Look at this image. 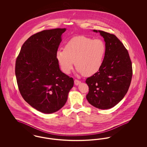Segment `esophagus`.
I'll return each instance as SVG.
<instances>
[{
	"instance_id": "esophagus-1",
	"label": "esophagus",
	"mask_w": 147,
	"mask_h": 147,
	"mask_svg": "<svg viewBox=\"0 0 147 147\" xmlns=\"http://www.w3.org/2000/svg\"><path fill=\"white\" fill-rule=\"evenodd\" d=\"M80 83H81V82L80 80H77V79H75L74 80V84H75L76 85H79Z\"/></svg>"
}]
</instances>
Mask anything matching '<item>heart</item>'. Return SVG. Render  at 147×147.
<instances>
[{"mask_svg": "<svg viewBox=\"0 0 147 147\" xmlns=\"http://www.w3.org/2000/svg\"><path fill=\"white\" fill-rule=\"evenodd\" d=\"M106 50L103 40L78 36L69 40L64 49H58L56 59L64 73H70L75 61L77 71L89 76L95 74L101 68Z\"/></svg>", "mask_w": 147, "mask_h": 147, "instance_id": "heart-1", "label": "heart"}]
</instances>
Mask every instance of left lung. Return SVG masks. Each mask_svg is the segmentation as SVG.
I'll return each instance as SVG.
<instances>
[{"instance_id":"1","label":"left lung","mask_w":147,"mask_h":147,"mask_svg":"<svg viewBox=\"0 0 147 147\" xmlns=\"http://www.w3.org/2000/svg\"><path fill=\"white\" fill-rule=\"evenodd\" d=\"M100 32L105 40L106 53L97 73L85 80L89 86L86 99L93 106L109 109L117 105L128 90L132 77V65L128 52L113 34Z\"/></svg>"}]
</instances>
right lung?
<instances>
[{"instance_id": "1", "label": "right lung", "mask_w": 147, "mask_h": 147, "mask_svg": "<svg viewBox=\"0 0 147 147\" xmlns=\"http://www.w3.org/2000/svg\"><path fill=\"white\" fill-rule=\"evenodd\" d=\"M65 28L43 30L24 43L15 63V75L22 97L45 113L61 109L74 85L73 78L61 71L56 52Z\"/></svg>"}]
</instances>
